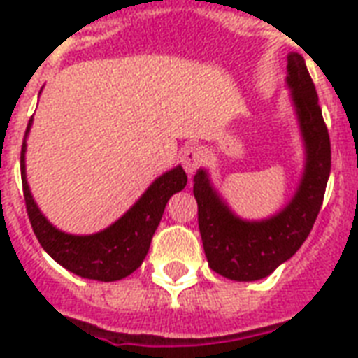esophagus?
I'll return each mask as SVG.
<instances>
[{
  "mask_svg": "<svg viewBox=\"0 0 358 358\" xmlns=\"http://www.w3.org/2000/svg\"><path fill=\"white\" fill-rule=\"evenodd\" d=\"M181 164L188 176H192L194 171L203 164V151L199 148H187L181 155Z\"/></svg>",
  "mask_w": 358,
  "mask_h": 358,
  "instance_id": "34e87169",
  "label": "esophagus"
}]
</instances>
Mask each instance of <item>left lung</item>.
Here are the masks:
<instances>
[{"mask_svg":"<svg viewBox=\"0 0 358 358\" xmlns=\"http://www.w3.org/2000/svg\"><path fill=\"white\" fill-rule=\"evenodd\" d=\"M285 87L303 140L304 164L297 188L282 209L259 220L243 218L215 187L207 168L194 176L199 234L209 267L235 282L265 278L301 248L317 218L331 176L329 130L314 82L297 52L287 55Z\"/></svg>","mask_w":358,"mask_h":358,"instance_id":"obj_1","label":"left lung"}]
</instances>
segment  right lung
<instances>
[{
  "mask_svg": "<svg viewBox=\"0 0 358 358\" xmlns=\"http://www.w3.org/2000/svg\"><path fill=\"white\" fill-rule=\"evenodd\" d=\"M31 124L33 117L27 123L26 138L22 143L20 171L27 215L41 246L61 267L82 278L115 282L134 273L148 256L149 245L155 229L159 228L168 199L187 187V173L181 164L157 177L123 217H119L108 228L90 235L66 234L44 217L29 190L26 151Z\"/></svg>",
  "mask_w": 358,
  "mask_h": 358,
  "instance_id": "obj_1",
  "label": "right lung"
}]
</instances>
